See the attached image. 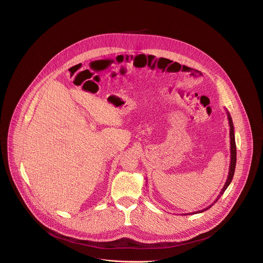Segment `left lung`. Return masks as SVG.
<instances>
[{"instance_id": "8db88e82", "label": "left lung", "mask_w": 263, "mask_h": 263, "mask_svg": "<svg viewBox=\"0 0 263 263\" xmlns=\"http://www.w3.org/2000/svg\"><path fill=\"white\" fill-rule=\"evenodd\" d=\"M228 114V119H229V123H230V137H231V164H230V170H229V175H228V179L226 181V184L223 186V189L221 190L220 194L218 195L217 199L210 205L208 206L207 208L201 210V211H197V212H193L191 214H197V213H202L206 210H208L209 208H211L217 201L218 199L223 195V193L226 192V190L229 187V185L231 184L232 180H233V177H234V174H235V169H236V163H237V147H236V139H235V128H234V124H233V120H232V117L230 115L229 111H227ZM189 215V214H187Z\"/></svg>"}]
</instances>
